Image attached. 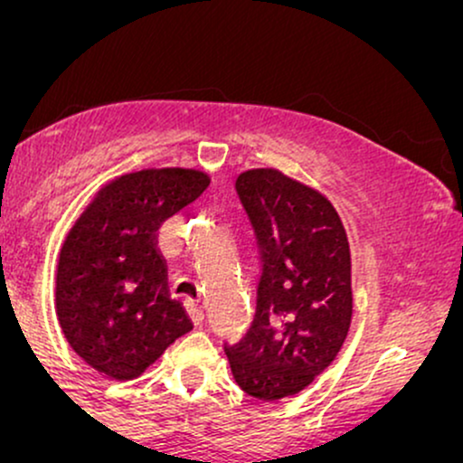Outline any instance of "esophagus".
Masks as SVG:
<instances>
[{
    "mask_svg": "<svg viewBox=\"0 0 463 463\" xmlns=\"http://www.w3.org/2000/svg\"><path fill=\"white\" fill-rule=\"evenodd\" d=\"M187 313H189L191 322H194L195 326H200L202 320H204V311H202V307H198L195 302H191V300H187Z\"/></svg>",
    "mask_w": 463,
    "mask_h": 463,
    "instance_id": "1",
    "label": "esophagus"
}]
</instances>
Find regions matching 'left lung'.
<instances>
[{
    "label": "left lung",
    "instance_id": "obj_1",
    "mask_svg": "<svg viewBox=\"0 0 463 463\" xmlns=\"http://www.w3.org/2000/svg\"><path fill=\"white\" fill-rule=\"evenodd\" d=\"M235 189L257 239L261 274L254 320L224 350L243 392L279 401L305 390L346 339L348 237L331 202L279 169L239 174Z\"/></svg>",
    "mask_w": 463,
    "mask_h": 463
}]
</instances>
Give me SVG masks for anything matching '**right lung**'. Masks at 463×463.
<instances>
[{
    "label": "right lung",
    "mask_w": 463,
    "mask_h": 463,
    "mask_svg": "<svg viewBox=\"0 0 463 463\" xmlns=\"http://www.w3.org/2000/svg\"><path fill=\"white\" fill-rule=\"evenodd\" d=\"M206 187L209 176L195 169L126 174L69 231L58 259V322L80 357L110 379L139 376L194 328L169 296L156 231Z\"/></svg>",
    "instance_id": "obj_1"
}]
</instances>
